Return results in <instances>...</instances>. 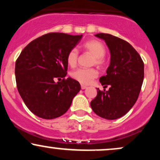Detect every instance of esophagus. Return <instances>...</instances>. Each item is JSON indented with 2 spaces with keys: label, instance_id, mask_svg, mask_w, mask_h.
<instances>
[{
  "label": "esophagus",
  "instance_id": "34e87169",
  "mask_svg": "<svg viewBox=\"0 0 160 160\" xmlns=\"http://www.w3.org/2000/svg\"><path fill=\"white\" fill-rule=\"evenodd\" d=\"M86 88H87V86H86L81 85V89H86Z\"/></svg>",
  "mask_w": 160,
  "mask_h": 160
}]
</instances>
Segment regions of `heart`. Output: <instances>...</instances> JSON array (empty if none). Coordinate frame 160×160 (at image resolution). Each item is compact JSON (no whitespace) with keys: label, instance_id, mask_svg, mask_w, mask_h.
<instances>
[{"label":"heart","instance_id":"heart-1","mask_svg":"<svg viewBox=\"0 0 160 160\" xmlns=\"http://www.w3.org/2000/svg\"><path fill=\"white\" fill-rule=\"evenodd\" d=\"M83 48L90 52L94 59L92 65L102 67L104 65V56L106 53V48L102 42L97 40H89L83 43ZM78 58V51L77 49H72L69 51L67 56V63L70 67L76 66ZM98 76V72L94 68H79L71 73V77L75 80L82 84H89Z\"/></svg>","mask_w":160,"mask_h":160}]
</instances>
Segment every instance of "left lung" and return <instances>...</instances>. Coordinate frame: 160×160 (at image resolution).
<instances>
[{"label": "left lung", "mask_w": 160, "mask_h": 160, "mask_svg": "<svg viewBox=\"0 0 160 160\" xmlns=\"http://www.w3.org/2000/svg\"><path fill=\"white\" fill-rule=\"evenodd\" d=\"M105 41L111 53V62L105 76L99 79L108 91L97 89L91 102L92 111L107 120H116L133 107L144 80V62L140 55L126 40L109 34H95Z\"/></svg>", "instance_id": "8db88e82"}]
</instances>
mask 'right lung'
Listing matches in <instances>:
<instances>
[{
  "label": "right lung",
  "mask_w": 160,
  "mask_h": 160,
  "mask_svg": "<svg viewBox=\"0 0 160 160\" xmlns=\"http://www.w3.org/2000/svg\"><path fill=\"white\" fill-rule=\"evenodd\" d=\"M82 35L49 33L32 40L16 62V86L28 108L40 118L52 120L69 109L80 90L78 81L67 74V56ZM56 78H63L61 82Z\"/></svg>",
  "instance_id": "obj_1"
}]
</instances>
